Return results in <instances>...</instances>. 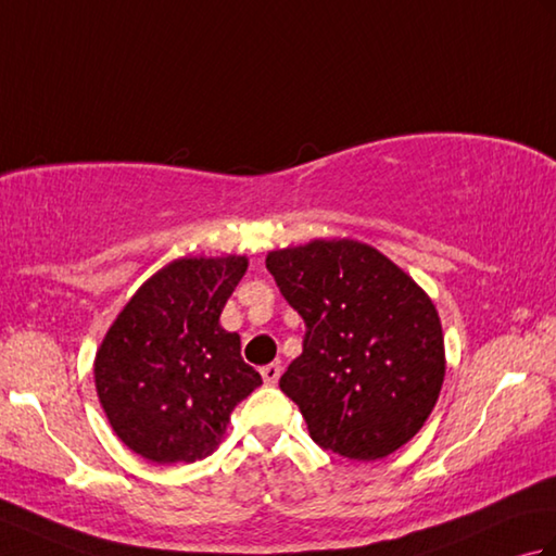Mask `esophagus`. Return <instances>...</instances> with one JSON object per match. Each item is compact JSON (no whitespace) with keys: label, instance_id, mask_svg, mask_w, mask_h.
I'll return each mask as SVG.
<instances>
[{"label":"esophagus","instance_id":"esophagus-1","mask_svg":"<svg viewBox=\"0 0 556 556\" xmlns=\"http://www.w3.org/2000/svg\"><path fill=\"white\" fill-rule=\"evenodd\" d=\"M260 375H263L265 384H277L279 377H281V365L269 363V365H265V368H260Z\"/></svg>","mask_w":556,"mask_h":556}]
</instances>
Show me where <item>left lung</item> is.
<instances>
[{
    "label": "left lung",
    "instance_id": "obj_1",
    "mask_svg": "<svg viewBox=\"0 0 556 556\" xmlns=\"http://www.w3.org/2000/svg\"><path fill=\"white\" fill-rule=\"evenodd\" d=\"M305 323L279 387L323 448L353 460L394 454L430 418L446 356L432 299L377 248L315 239L265 257Z\"/></svg>",
    "mask_w": 556,
    "mask_h": 556
}]
</instances>
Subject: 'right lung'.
<instances>
[{
	"mask_svg": "<svg viewBox=\"0 0 556 556\" xmlns=\"http://www.w3.org/2000/svg\"><path fill=\"white\" fill-rule=\"evenodd\" d=\"M245 255L179 257L146 279L96 353V389L116 437L155 464H193L227 434L231 410L263 384L219 315Z\"/></svg>",
	"mask_w": 556,
	"mask_h": 556,
	"instance_id": "obj_1",
	"label": "right lung"
}]
</instances>
